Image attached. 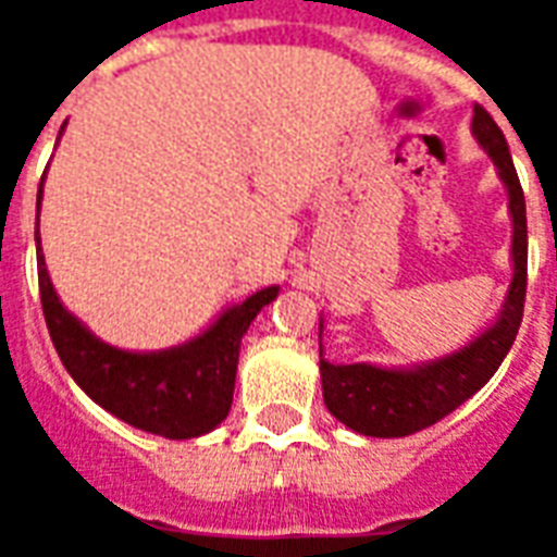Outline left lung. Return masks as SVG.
<instances>
[{
    "instance_id": "1",
    "label": "left lung",
    "mask_w": 557,
    "mask_h": 557,
    "mask_svg": "<svg viewBox=\"0 0 557 557\" xmlns=\"http://www.w3.org/2000/svg\"><path fill=\"white\" fill-rule=\"evenodd\" d=\"M474 139L493 157L502 184L510 198L513 216V282L505 296L502 314L462 350L416 364V368H376V364H332L320 352L323 400L341 424L362 436L397 440L436 424L440 418L466 404L490 383V376L505 362L507 350L517 341L525 284H529V228H525V195L519 186L517 169L507 150L505 133L493 115L474 103ZM323 326V323H320Z\"/></svg>"
}]
</instances>
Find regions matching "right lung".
<instances>
[{"mask_svg":"<svg viewBox=\"0 0 557 557\" xmlns=\"http://www.w3.org/2000/svg\"><path fill=\"white\" fill-rule=\"evenodd\" d=\"M38 193H44V181ZM35 243L44 320L59 359L85 395L121 421L165 440H193L225 421L234 400L239 341L258 311L278 296V287H263L246 302L222 311L205 335L181 347L127 352L95 338L62 306L40 255L38 228Z\"/></svg>","mask_w":557,"mask_h":557,"instance_id":"right-lung-1","label":"right lung"}]
</instances>
